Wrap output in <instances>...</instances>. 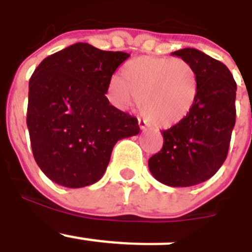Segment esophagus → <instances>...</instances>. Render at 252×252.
<instances>
[{
	"label": "esophagus",
	"mask_w": 252,
	"mask_h": 252,
	"mask_svg": "<svg viewBox=\"0 0 252 252\" xmlns=\"http://www.w3.org/2000/svg\"><path fill=\"white\" fill-rule=\"evenodd\" d=\"M138 126H139V128L142 129V130H147V123L144 121H142V119L138 121Z\"/></svg>",
	"instance_id": "34e87169"
}]
</instances>
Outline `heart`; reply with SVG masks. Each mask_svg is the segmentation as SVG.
<instances>
[{"mask_svg": "<svg viewBox=\"0 0 252 252\" xmlns=\"http://www.w3.org/2000/svg\"><path fill=\"white\" fill-rule=\"evenodd\" d=\"M199 93V76L183 59L139 56L122 69V78L110 79L108 94L115 106L126 109L137 103L157 128H171L191 114Z\"/></svg>", "mask_w": 252, "mask_h": 252, "instance_id": "obj_1", "label": "heart"}]
</instances>
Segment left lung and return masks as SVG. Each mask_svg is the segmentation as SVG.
<instances>
[{
    "mask_svg": "<svg viewBox=\"0 0 252 252\" xmlns=\"http://www.w3.org/2000/svg\"><path fill=\"white\" fill-rule=\"evenodd\" d=\"M172 55L197 70L198 98L182 123L162 131L163 147L148 167L163 185L189 187L211 178L227 157L236 122V83L225 64L199 50L186 47Z\"/></svg>",
    "mask_w": 252,
    "mask_h": 252,
    "instance_id": "8db88e82",
    "label": "left lung"
}]
</instances>
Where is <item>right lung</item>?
I'll use <instances>...</instances> for the list:
<instances>
[{"label": "right lung", "mask_w": 252, "mask_h": 252, "mask_svg": "<svg viewBox=\"0 0 252 252\" xmlns=\"http://www.w3.org/2000/svg\"><path fill=\"white\" fill-rule=\"evenodd\" d=\"M129 58L76 42L47 56L29 84L27 128L33 158L53 182L80 188L98 182L119 139L139 133L137 118L105 96Z\"/></svg>", "instance_id": "obj_1"}]
</instances>
